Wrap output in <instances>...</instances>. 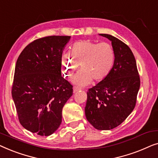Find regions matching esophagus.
I'll return each instance as SVG.
<instances>
[{"label":"esophagus","mask_w":158,"mask_h":158,"mask_svg":"<svg viewBox=\"0 0 158 158\" xmlns=\"http://www.w3.org/2000/svg\"><path fill=\"white\" fill-rule=\"evenodd\" d=\"M79 90H81V88L77 87V86H74V87H73V93H76L77 91H78Z\"/></svg>","instance_id":"1"}]
</instances>
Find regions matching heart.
Here are the masks:
<instances>
[{"instance_id":"1","label":"heart","mask_w":158,"mask_h":158,"mask_svg":"<svg viewBox=\"0 0 158 158\" xmlns=\"http://www.w3.org/2000/svg\"><path fill=\"white\" fill-rule=\"evenodd\" d=\"M71 54H62V73L70 78L81 64L82 69L73 78V83L80 86L88 85L93 79L99 81L106 78L115 62V52L108 42L80 41L73 44Z\"/></svg>"}]
</instances>
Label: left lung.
Segmentation results:
<instances>
[{
	"label": "left lung",
	"mask_w": 158,
	"mask_h": 158,
	"mask_svg": "<svg viewBox=\"0 0 158 158\" xmlns=\"http://www.w3.org/2000/svg\"><path fill=\"white\" fill-rule=\"evenodd\" d=\"M101 35L111 41L115 62L109 75L88 89L85 112L95 128L109 130L122 124L135 109L140 78L130 48L115 36Z\"/></svg>",
	"instance_id": "obj_1"
}]
</instances>
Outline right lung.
I'll use <instances>...</instances> for the list:
<instances>
[{
  "mask_svg": "<svg viewBox=\"0 0 158 158\" xmlns=\"http://www.w3.org/2000/svg\"><path fill=\"white\" fill-rule=\"evenodd\" d=\"M70 36L35 40L23 49L15 68L11 94L21 124L49 136L62 122L64 105L73 85L61 75V57Z\"/></svg>",
  "mask_w": 158,
  "mask_h": 158,
  "instance_id": "1",
  "label": "right lung"
}]
</instances>
